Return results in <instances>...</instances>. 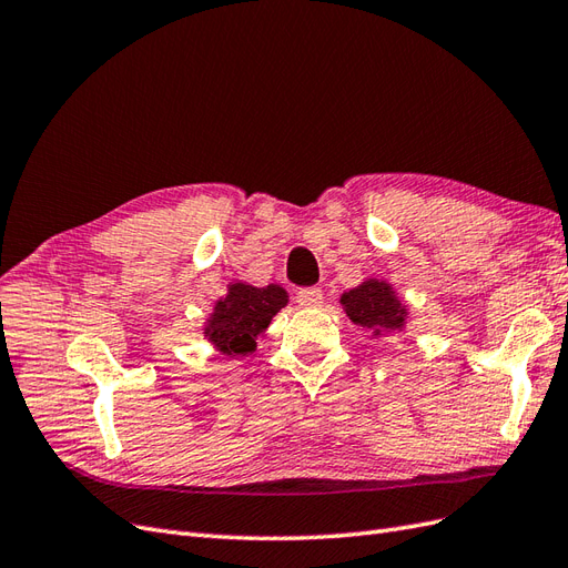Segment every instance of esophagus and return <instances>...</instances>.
I'll list each match as a JSON object with an SVG mask.
<instances>
[{
    "label": "esophagus",
    "mask_w": 568,
    "mask_h": 568,
    "mask_svg": "<svg viewBox=\"0 0 568 568\" xmlns=\"http://www.w3.org/2000/svg\"><path fill=\"white\" fill-rule=\"evenodd\" d=\"M322 298H324V294H322L320 286H307V288H301L296 294V301L303 307H315V305L322 303Z\"/></svg>",
    "instance_id": "34e87169"
}]
</instances>
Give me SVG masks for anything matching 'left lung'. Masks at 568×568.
<instances>
[{
  "label": "left lung",
  "instance_id": "obj_1",
  "mask_svg": "<svg viewBox=\"0 0 568 568\" xmlns=\"http://www.w3.org/2000/svg\"><path fill=\"white\" fill-rule=\"evenodd\" d=\"M341 305L353 324L365 326L374 336L384 332H403L407 322V305L395 296L388 282L365 280L341 296Z\"/></svg>",
  "mask_w": 568,
  "mask_h": 568
}]
</instances>
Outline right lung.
<instances>
[{
    "label": "right lung",
    "instance_id": "1",
    "mask_svg": "<svg viewBox=\"0 0 568 568\" xmlns=\"http://www.w3.org/2000/svg\"><path fill=\"white\" fill-rule=\"evenodd\" d=\"M286 303L288 296L280 284L257 288L246 282H234L227 286V296L215 301L213 313L203 326V336L222 355H248L255 351L257 336Z\"/></svg>",
    "mask_w": 568,
    "mask_h": 568
}]
</instances>
